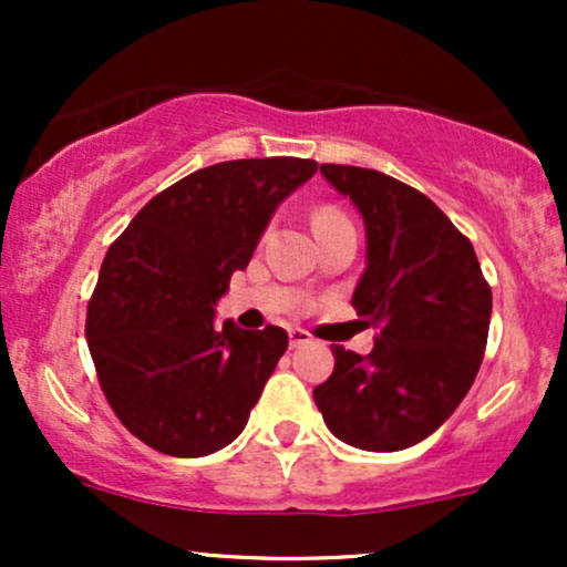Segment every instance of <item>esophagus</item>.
<instances>
[{"label":"esophagus","mask_w":567,"mask_h":567,"mask_svg":"<svg viewBox=\"0 0 567 567\" xmlns=\"http://www.w3.org/2000/svg\"><path fill=\"white\" fill-rule=\"evenodd\" d=\"M288 338H290V347H292V349L303 347V343L311 341V336L306 333L303 328H290V330H288Z\"/></svg>","instance_id":"34e87169"}]
</instances>
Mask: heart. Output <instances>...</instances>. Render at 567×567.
<instances>
[{
    "label": "heart",
    "mask_w": 567,
    "mask_h": 567,
    "mask_svg": "<svg viewBox=\"0 0 567 567\" xmlns=\"http://www.w3.org/2000/svg\"><path fill=\"white\" fill-rule=\"evenodd\" d=\"M336 216H343V213H338L336 207H320V210L315 213V220H322V218H336Z\"/></svg>",
    "instance_id": "obj_1"
}]
</instances>
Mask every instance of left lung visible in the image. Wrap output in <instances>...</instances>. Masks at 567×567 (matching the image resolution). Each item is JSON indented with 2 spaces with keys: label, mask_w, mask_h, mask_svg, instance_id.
I'll list each match as a JSON object with an SVG mask.
<instances>
[{
  "label": "left lung",
  "mask_w": 567,
  "mask_h": 567,
  "mask_svg": "<svg viewBox=\"0 0 567 567\" xmlns=\"http://www.w3.org/2000/svg\"><path fill=\"white\" fill-rule=\"evenodd\" d=\"M320 173L365 218L368 266L351 306L379 328L370 354L330 347L333 375L315 389L347 445L392 453L451 419L483 365L493 296L477 256L419 188L368 167Z\"/></svg>",
  "instance_id": "8db88e82"
}]
</instances>
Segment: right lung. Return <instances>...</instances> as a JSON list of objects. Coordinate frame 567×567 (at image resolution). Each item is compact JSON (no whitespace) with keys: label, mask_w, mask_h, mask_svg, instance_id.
I'll return each mask as SVG.
<instances>
[{"label":"right lung","mask_w":567,"mask_h":567,"mask_svg":"<svg viewBox=\"0 0 567 567\" xmlns=\"http://www.w3.org/2000/svg\"><path fill=\"white\" fill-rule=\"evenodd\" d=\"M315 173L298 157L202 167L146 202L109 247L84 336L116 419L154 451L197 458L245 429L288 333L218 330L213 306L279 202Z\"/></svg>","instance_id":"right-lung-1"}]
</instances>
